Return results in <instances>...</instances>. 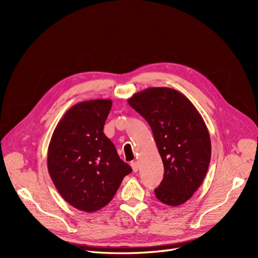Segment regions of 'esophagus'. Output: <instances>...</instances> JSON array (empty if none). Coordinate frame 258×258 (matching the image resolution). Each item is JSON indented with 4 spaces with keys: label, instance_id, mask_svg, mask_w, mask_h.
I'll list each match as a JSON object with an SVG mask.
<instances>
[{
    "label": "esophagus",
    "instance_id": "1",
    "mask_svg": "<svg viewBox=\"0 0 258 258\" xmlns=\"http://www.w3.org/2000/svg\"><path fill=\"white\" fill-rule=\"evenodd\" d=\"M131 167H132V170H134V172H138L139 168H140L139 162L138 161H132L131 162Z\"/></svg>",
    "mask_w": 258,
    "mask_h": 258
}]
</instances>
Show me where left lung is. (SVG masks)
I'll return each instance as SVG.
<instances>
[{"label":"left lung","mask_w":258,"mask_h":258,"mask_svg":"<svg viewBox=\"0 0 258 258\" xmlns=\"http://www.w3.org/2000/svg\"><path fill=\"white\" fill-rule=\"evenodd\" d=\"M129 105L150 124L165 174L155 189L162 204L177 207L189 200L204 182L211 159L206 122L183 93L167 87L135 93Z\"/></svg>","instance_id":"8db88e82"}]
</instances>
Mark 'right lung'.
Returning <instances> with one entry per match:
<instances>
[{
    "label": "right lung",
    "mask_w": 258,
    "mask_h": 258,
    "mask_svg": "<svg viewBox=\"0 0 258 258\" xmlns=\"http://www.w3.org/2000/svg\"><path fill=\"white\" fill-rule=\"evenodd\" d=\"M112 100L83 101L58 122L50 139L47 168L68 204L92 213L110 202L132 169L103 132Z\"/></svg>",
    "instance_id": "obj_1"
}]
</instances>
